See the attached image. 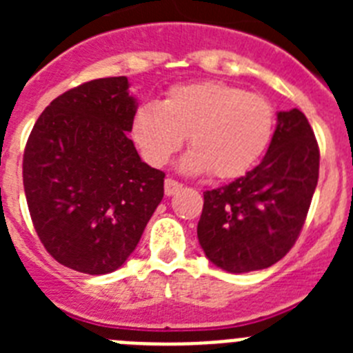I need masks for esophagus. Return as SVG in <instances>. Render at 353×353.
Wrapping results in <instances>:
<instances>
[{"label": "esophagus", "instance_id": "esophagus-1", "mask_svg": "<svg viewBox=\"0 0 353 353\" xmlns=\"http://www.w3.org/2000/svg\"><path fill=\"white\" fill-rule=\"evenodd\" d=\"M180 189H182V183L176 182V180L166 179V182H164V192H166V196L176 194Z\"/></svg>", "mask_w": 353, "mask_h": 353}]
</instances>
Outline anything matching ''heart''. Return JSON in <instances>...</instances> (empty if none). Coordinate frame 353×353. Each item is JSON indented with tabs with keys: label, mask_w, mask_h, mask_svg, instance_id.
<instances>
[{
	"label": "heart",
	"mask_w": 353,
	"mask_h": 353,
	"mask_svg": "<svg viewBox=\"0 0 353 353\" xmlns=\"http://www.w3.org/2000/svg\"><path fill=\"white\" fill-rule=\"evenodd\" d=\"M272 132V104L223 81L171 86L162 102H143L130 120L134 143L152 166L168 164L189 133L192 150L182 166L191 173L210 171L217 179L248 173Z\"/></svg>",
	"instance_id": "heart-1"
}]
</instances>
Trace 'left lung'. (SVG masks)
<instances>
[{"instance_id":"1","label":"left lung","mask_w":353,"mask_h":353,"mask_svg":"<svg viewBox=\"0 0 353 353\" xmlns=\"http://www.w3.org/2000/svg\"><path fill=\"white\" fill-rule=\"evenodd\" d=\"M320 150L299 109L277 113L263 161L228 185L205 191L198 240L233 274L267 269L297 242L318 183Z\"/></svg>"}]
</instances>
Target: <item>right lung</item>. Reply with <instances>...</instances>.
I'll return each mask as SVG.
<instances>
[{"label": "right lung", "instance_id": "right-lung-1", "mask_svg": "<svg viewBox=\"0 0 353 353\" xmlns=\"http://www.w3.org/2000/svg\"><path fill=\"white\" fill-rule=\"evenodd\" d=\"M134 109L125 76L93 79L56 97L28 138L31 221L46 251L77 272L125 263L164 196L166 174L127 138Z\"/></svg>", "mask_w": 353, "mask_h": 353}]
</instances>
